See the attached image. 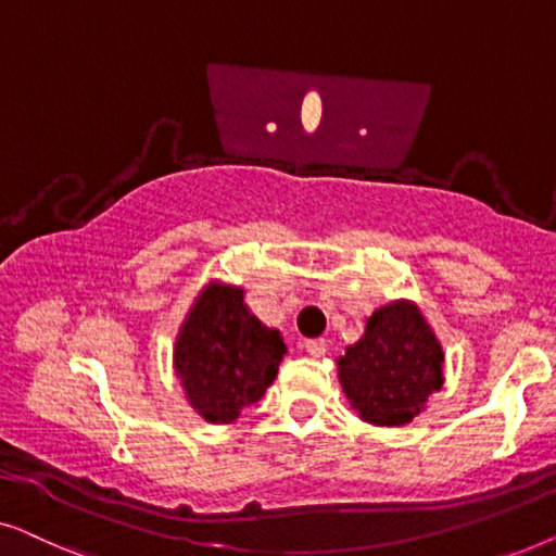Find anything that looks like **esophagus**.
Returning <instances> with one entry per match:
<instances>
[{
  "label": "esophagus",
  "mask_w": 556,
  "mask_h": 556,
  "mask_svg": "<svg viewBox=\"0 0 556 556\" xmlns=\"http://www.w3.org/2000/svg\"><path fill=\"white\" fill-rule=\"evenodd\" d=\"M304 350H307L312 357H323L327 353V340H323V338L307 340V342H304Z\"/></svg>",
  "instance_id": "esophagus-1"
}]
</instances>
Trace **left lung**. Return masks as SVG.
Here are the masks:
<instances>
[{
	"mask_svg": "<svg viewBox=\"0 0 556 556\" xmlns=\"http://www.w3.org/2000/svg\"><path fill=\"white\" fill-rule=\"evenodd\" d=\"M340 386L359 418L405 426L443 386L441 342L408 300L375 309L365 334L338 359Z\"/></svg>",
	"mask_w": 556,
	"mask_h": 556,
	"instance_id": "8db88e82",
	"label": "left lung"
}]
</instances>
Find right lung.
<instances>
[{
	"instance_id": "add662e5",
	"label": "right lung",
	"mask_w": 556,
	"mask_h": 556,
	"mask_svg": "<svg viewBox=\"0 0 556 556\" xmlns=\"http://www.w3.org/2000/svg\"><path fill=\"white\" fill-rule=\"evenodd\" d=\"M287 353L244 304V289L211 281L178 330L174 367L191 408L208 424H231L260 401Z\"/></svg>"
}]
</instances>
